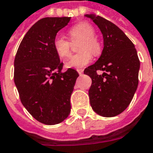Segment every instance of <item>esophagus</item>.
I'll use <instances>...</instances> for the list:
<instances>
[{"instance_id":"34e87169","label":"esophagus","mask_w":153,"mask_h":153,"mask_svg":"<svg viewBox=\"0 0 153 153\" xmlns=\"http://www.w3.org/2000/svg\"><path fill=\"white\" fill-rule=\"evenodd\" d=\"M83 72H84V70H83V69H81V68H80V69H77V73H79L80 75H82Z\"/></svg>"}]
</instances>
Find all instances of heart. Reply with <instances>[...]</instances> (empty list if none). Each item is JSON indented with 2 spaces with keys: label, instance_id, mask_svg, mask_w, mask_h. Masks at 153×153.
Wrapping results in <instances>:
<instances>
[{
  "label": "heart",
  "instance_id": "b5f03b06",
  "mask_svg": "<svg viewBox=\"0 0 153 153\" xmlns=\"http://www.w3.org/2000/svg\"><path fill=\"white\" fill-rule=\"evenodd\" d=\"M95 34L94 28L87 22L76 24L68 30V36L71 42L80 41L77 48L80 52L73 55L67 61L66 66L68 68H83L91 62L93 55L98 56L101 53V44ZM53 47L61 59H66L70 56L71 43L64 37L56 36L53 41Z\"/></svg>",
  "mask_w": 153,
  "mask_h": 153
}]
</instances>
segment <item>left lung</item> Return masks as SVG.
<instances>
[{
	"label": "left lung",
	"instance_id": "left-lung-1",
	"mask_svg": "<svg viewBox=\"0 0 153 153\" xmlns=\"http://www.w3.org/2000/svg\"><path fill=\"white\" fill-rule=\"evenodd\" d=\"M100 28L104 48L95 64L84 73L92 79L88 90L90 105L97 114L116 117L132 101L138 86L140 60L135 46L120 28L102 16L86 14ZM98 70L104 71L98 75Z\"/></svg>",
	"mask_w": 153,
	"mask_h": 153
}]
</instances>
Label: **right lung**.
<instances>
[{
	"label": "right lung",
	"instance_id": "add662e5",
	"mask_svg": "<svg viewBox=\"0 0 153 153\" xmlns=\"http://www.w3.org/2000/svg\"><path fill=\"white\" fill-rule=\"evenodd\" d=\"M71 17H45L21 41L14 60V82L20 99L33 117L45 125L59 124L70 113V97L79 74L56 54L53 41Z\"/></svg>",
	"mask_w": 153,
	"mask_h": 153
}]
</instances>
